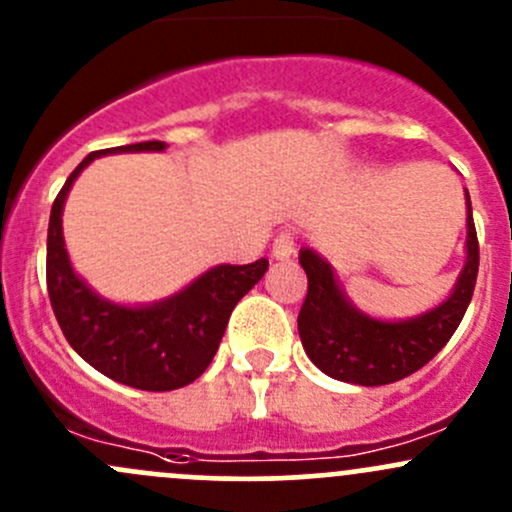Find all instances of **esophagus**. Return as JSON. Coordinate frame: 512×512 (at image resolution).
Masks as SVG:
<instances>
[{"mask_svg": "<svg viewBox=\"0 0 512 512\" xmlns=\"http://www.w3.org/2000/svg\"><path fill=\"white\" fill-rule=\"evenodd\" d=\"M272 255L277 257V260H287V257H292L294 255V233L282 230V233H279L272 242Z\"/></svg>", "mask_w": 512, "mask_h": 512, "instance_id": "1", "label": "esophagus"}]
</instances>
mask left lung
<instances>
[{"label": "left lung", "instance_id": "8db88e82", "mask_svg": "<svg viewBox=\"0 0 512 512\" xmlns=\"http://www.w3.org/2000/svg\"><path fill=\"white\" fill-rule=\"evenodd\" d=\"M469 206L466 267L451 297L429 314L387 324L360 314L348 304L333 279L331 267L316 252L301 250L309 287L299 311V336L311 363L343 383L387 385L417 373L449 343L469 309L478 277V238Z\"/></svg>", "mask_w": 512, "mask_h": 512}]
</instances>
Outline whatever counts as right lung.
Here are the masks:
<instances>
[{"instance_id":"1","label":"right lung","mask_w":512,"mask_h":512,"mask_svg":"<svg viewBox=\"0 0 512 512\" xmlns=\"http://www.w3.org/2000/svg\"><path fill=\"white\" fill-rule=\"evenodd\" d=\"M164 142H139L88 154L58 191L48 220L46 287L53 314L73 351L117 383L147 392L184 387L211 365L235 304L255 287L270 262L213 267L176 297L154 306H117L75 277L63 245V201L95 157L117 152H164Z\"/></svg>"}]
</instances>
